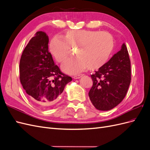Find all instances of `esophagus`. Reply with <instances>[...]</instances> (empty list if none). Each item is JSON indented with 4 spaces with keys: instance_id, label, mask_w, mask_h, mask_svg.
Here are the masks:
<instances>
[{
    "instance_id": "34e87169",
    "label": "esophagus",
    "mask_w": 150,
    "mask_h": 150,
    "mask_svg": "<svg viewBox=\"0 0 150 150\" xmlns=\"http://www.w3.org/2000/svg\"><path fill=\"white\" fill-rule=\"evenodd\" d=\"M83 76V74H79V75H76V76H74L73 77V78L75 79H79L81 76Z\"/></svg>"
}]
</instances>
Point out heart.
<instances>
[{
    "label": "heart",
    "instance_id": "heart-1",
    "mask_svg": "<svg viewBox=\"0 0 150 150\" xmlns=\"http://www.w3.org/2000/svg\"><path fill=\"white\" fill-rule=\"evenodd\" d=\"M63 38L54 37L49 49L56 60L62 63L69 57L71 48H78L77 57L67 60L62 66L67 74H79L88 69L98 70L106 65L114 51V38L107 32L71 30L66 31Z\"/></svg>",
    "mask_w": 150,
    "mask_h": 150
}]
</instances>
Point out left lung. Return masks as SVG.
<instances>
[{"mask_svg": "<svg viewBox=\"0 0 150 150\" xmlns=\"http://www.w3.org/2000/svg\"><path fill=\"white\" fill-rule=\"evenodd\" d=\"M91 75L93 82L89 97L93 106L108 111L123 99L131 83V62L125 44L106 65Z\"/></svg>", "mask_w": 150, "mask_h": 150, "instance_id": "1", "label": "left lung"}]
</instances>
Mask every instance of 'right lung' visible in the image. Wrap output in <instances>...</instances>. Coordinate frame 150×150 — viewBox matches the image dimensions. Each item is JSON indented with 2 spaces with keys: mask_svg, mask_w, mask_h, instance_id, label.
I'll list each match as a JSON object with an SVG mask.
<instances>
[{
  "mask_svg": "<svg viewBox=\"0 0 150 150\" xmlns=\"http://www.w3.org/2000/svg\"><path fill=\"white\" fill-rule=\"evenodd\" d=\"M49 38L38 31L27 45L20 60V81L26 93L42 109L57 103L66 85L72 81L54 64L48 51Z\"/></svg>",
  "mask_w": 150,
  "mask_h": 150,
  "instance_id": "1",
  "label": "right lung"
}]
</instances>
